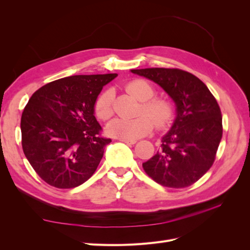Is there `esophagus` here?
Here are the masks:
<instances>
[{
  "label": "esophagus",
  "instance_id": "esophagus-1",
  "mask_svg": "<svg viewBox=\"0 0 250 250\" xmlns=\"http://www.w3.org/2000/svg\"><path fill=\"white\" fill-rule=\"evenodd\" d=\"M120 141H122L123 143L127 144V145H134V144L137 143V141H134V140H120Z\"/></svg>",
  "mask_w": 250,
  "mask_h": 250
}]
</instances>
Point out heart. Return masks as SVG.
Here are the masks:
<instances>
[{"mask_svg": "<svg viewBox=\"0 0 250 250\" xmlns=\"http://www.w3.org/2000/svg\"><path fill=\"white\" fill-rule=\"evenodd\" d=\"M126 90L142 103V112L148 113L134 119L116 118L108 123L107 132L111 137L121 140H137L153 129L154 123L158 128L167 126L173 116L171 103L164 98H152L154 87L145 80L137 79L127 83ZM113 92L107 88L99 95L95 102L96 116L102 121L108 120L113 113Z\"/></svg>", "mask_w": 250, "mask_h": 250, "instance_id": "b5f03b06", "label": "heart"}]
</instances>
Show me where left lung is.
I'll use <instances>...</instances> for the list:
<instances>
[{"label":"left lung","mask_w":250,"mask_h":250,"mask_svg":"<svg viewBox=\"0 0 250 250\" xmlns=\"http://www.w3.org/2000/svg\"><path fill=\"white\" fill-rule=\"evenodd\" d=\"M161 85L176 104V119L161 149L143 164L149 177L164 187L192 186L213 166L222 139V115L208 86L195 75L151 67L131 70Z\"/></svg>","instance_id":"1"}]
</instances>
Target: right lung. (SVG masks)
<instances>
[{
    "label": "right lung",
    "mask_w": 250,
    "mask_h": 250,
    "mask_svg": "<svg viewBox=\"0 0 250 250\" xmlns=\"http://www.w3.org/2000/svg\"><path fill=\"white\" fill-rule=\"evenodd\" d=\"M117 74L75 75L52 81L31 96L21 113L22 151L39 176L58 188L92 177L111 142L94 115L103 86Z\"/></svg>",
    "instance_id": "add662e5"
}]
</instances>
